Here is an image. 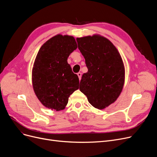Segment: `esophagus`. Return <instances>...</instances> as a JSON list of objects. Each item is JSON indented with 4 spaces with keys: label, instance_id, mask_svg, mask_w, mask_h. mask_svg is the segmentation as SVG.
I'll use <instances>...</instances> for the list:
<instances>
[{
    "label": "esophagus",
    "instance_id": "obj_1",
    "mask_svg": "<svg viewBox=\"0 0 157 157\" xmlns=\"http://www.w3.org/2000/svg\"><path fill=\"white\" fill-rule=\"evenodd\" d=\"M77 75L78 76L79 79V80H81V72H78V73L77 74Z\"/></svg>",
    "mask_w": 157,
    "mask_h": 157
}]
</instances>
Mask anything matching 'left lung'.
<instances>
[{"label":"left lung","mask_w":157,"mask_h":157,"mask_svg":"<svg viewBox=\"0 0 157 157\" xmlns=\"http://www.w3.org/2000/svg\"><path fill=\"white\" fill-rule=\"evenodd\" d=\"M76 40L88 68L81 78L79 90L94 108L103 110L117 99L123 88V61L115 46L98 34Z\"/></svg>","instance_id":"left-lung-1"}]
</instances>
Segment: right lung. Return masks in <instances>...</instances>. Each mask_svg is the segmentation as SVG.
<instances>
[{
	"label": "right lung",
	"mask_w": 157,
	"mask_h": 157,
	"mask_svg": "<svg viewBox=\"0 0 157 157\" xmlns=\"http://www.w3.org/2000/svg\"><path fill=\"white\" fill-rule=\"evenodd\" d=\"M72 36L58 35L45 42L37 54L32 69V84L37 98L45 107L60 111L70 95L79 88V78L67 62L77 49Z\"/></svg>",
	"instance_id": "add662e5"
}]
</instances>
